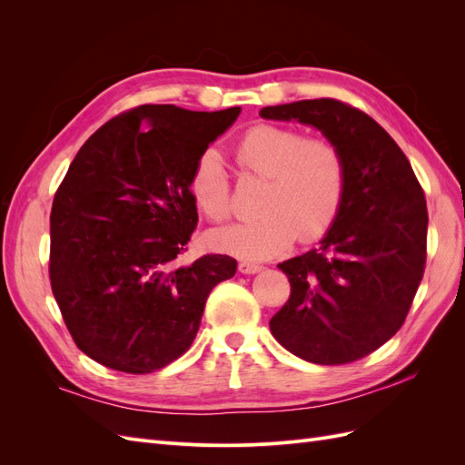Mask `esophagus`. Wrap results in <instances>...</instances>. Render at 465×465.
Segmentation results:
<instances>
[{
    "label": "esophagus",
    "mask_w": 465,
    "mask_h": 465,
    "mask_svg": "<svg viewBox=\"0 0 465 465\" xmlns=\"http://www.w3.org/2000/svg\"><path fill=\"white\" fill-rule=\"evenodd\" d=\"M263 270V265L260 263H254V262H241L238 263V272L241 273H246V275H252V273H258Z\"/></svg>",
    "instance_id": "1"
}]
</instances>
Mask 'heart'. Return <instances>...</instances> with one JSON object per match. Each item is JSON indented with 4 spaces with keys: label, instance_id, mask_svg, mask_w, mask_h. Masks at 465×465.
Listing matches in <instances>:
<instances>
[{
    "label": "heart",
    "instance_id": "1",
    "mask_svg": "<svg viewBox=\"0 0 465 465\" xmlns=\"http://www.w3.org/2000/svg\"><path fill=\"white\" fill-rule=\"evenodd\" d=\"M232 153L242 176L267 178L258 202L262 215L213 231L211 246L236 258L267 260L285 252L297 236L301 242H314L331 229L347 186L345 159L335 143L260 124L236 139ZM188 188L209 221L232 215L231 180L217 151L200 154Z\"/></svg>",
    "mask_w": 465,
    "mask_h": 465
}]
</instances>
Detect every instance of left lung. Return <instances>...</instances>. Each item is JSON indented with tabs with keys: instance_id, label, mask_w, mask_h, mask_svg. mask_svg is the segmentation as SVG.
Here are the masks:
<instances>
[{
	"instance_id": "left-lung-1",
	"label": "left lung",
	"mask_w": 465,
	"mask_h": 465,
	"mask_svg": "<svg viewBox=\"0 0 465 465\" xmlns=\"http://www.w3.org/2000/svg\"><path fill=\"white\" fill-rule=\"evenodd\" d=\"M262 118L318 128L340 147L345 198L320 248L277 267L291 297L270 320L275 340L316 364H347L398 333L427 262V202L390 134L335 98L262 108Z\"/></svg>"
}]
</instances>
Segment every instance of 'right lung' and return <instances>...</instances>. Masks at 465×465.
I'll use <instances>...</instances> for the list:
<instances>
[{
    "label": "right lung",
    "instance_id": "obj_1",
    "mask_svg": "<svg viewBox=\"0 0 465 465\" xmlns=\"http://www.w3.org/2000/svg\"><path fill=\"white\" fill-rule=\"evenodd\" d=\"M241 114L143 104L101 125L75 154L50 213V285L75 345L149 374L190 349L211 289L236 260L178 265L198 227L192 168Z\"/></svg>",
    "mask_w": 465,
    "mask_h": 465
}]
</instances>
